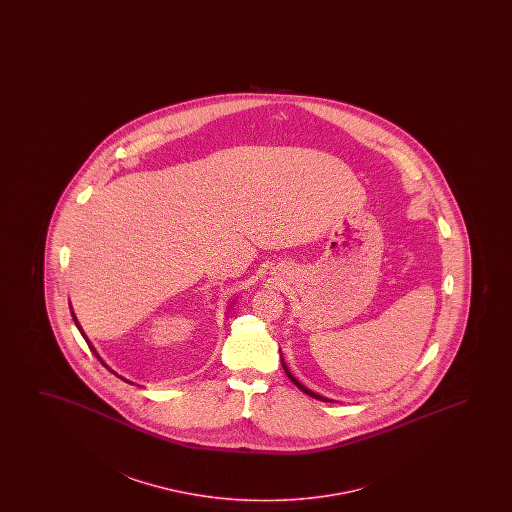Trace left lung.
<instances>
[{
  "label": "left lung",
  "mask_w": 512,
  "mask_h": 512,
  "mask_svg": "<svg viewBox=\"0 0 512 512\" xmlns=\"http://www.w3.org/2000/svg\"><path fill=\"white\" fill-rule=\"evenodd\" d=\"M281 364H283V369H285V372H287V376L288 378H290V381H292V383H294V385L297 386V388H299L301 392L306 393V395H309V397H313V399L323 400V402H330L329 399H325V397H322V395H318V393L311 392V390H308L306 386L301 385V383H299V381H297V379H295L294 376H292V372L288 371L287 365H285V362H283V358H281Z\"/></svg>",
  "instance_id": "8db88e82"
}]
</instances>
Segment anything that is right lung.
Segmentation results:
<instances>
[{
	"label": "right lung",
	"instance_id": "obj_1",
	"mask_svg": "<svg viewBox=\"0 0 512 512\" xmlns=\"http://www.w3.org/2000/svg\"><path fill=\"white\" fill-rule=\"evenodd\" d=\"M71 316H73V322H75V325H77V329L80 330V332H82V336H84L85 341H87V344H89V348H91L92 353H94V355L98 357V360H101V357H99L98 355V351L94 350V346H92V344L89 343V339L85 337L84 330H82V327H80V323H78L77 316H75V313H73V311H71ZM101 364L105 365V367H108V365H106L105 362H103V360H101ZM110 371H112V369H110ZM113 374H115V372H113ZM119 378L124 379L122 378V376H119ZM124 381H127V379H124ZM127 383H129V381H127Z\"/></svg>",
	"mask_w": 512,
	"mask_h": 512
}]
</instances>
